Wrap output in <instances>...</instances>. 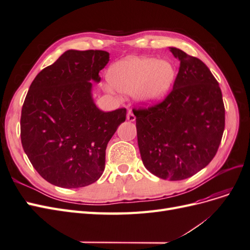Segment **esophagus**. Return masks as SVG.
<instances>
[{
    "label": "esophagus",
    "mask_w": 250,
    "mask_h": 250,
    "mask_svg": "<svg viewBox=\"0 0 250 250\" xmlns=\"http://www.w3.org/2000/svg\"><path fill=\"white\" fill-rule=\"evenodd\" d=\"M127 120L130 121V122H133V121H135V116L133 115V112L131 110L127 112Z\"/></svg>",
    "instance_id": "obj_1"
}]
</instances>
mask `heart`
<instances>
[{"label":"heart","mask_w":250,"mask_h":250,"mask_svg":"<svg viewBox=\"0 0 250 250\" xmlns=\"http://www.w3.org/2000/svg\"><path fill=\"white\" fill-rule=\"evenodd\" d=\"M175 74V66L168 60L129 57L110 66L108 81L121 93L133 94L142 102H153L167 94Z\"/></svg>","instance_id":"obj_1"}]
</instances>
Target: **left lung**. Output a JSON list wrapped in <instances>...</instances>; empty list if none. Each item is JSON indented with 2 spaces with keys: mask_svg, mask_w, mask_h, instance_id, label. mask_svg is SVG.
Returning a JSON list of instances; mask_svg holds the SVG:
<instances>
[{
  "mask_svg": "<svg viewBox=\"0 0 250 250\" xmlns=\"http://www.w3.org/2000/svg\"><path fill=\"white\" fill-rule=\"evenodd\" d=\"M179 59L173 89L161 103L133 108L146 169L162 179L193 176L216 155L225 126L219 83L200 59L170 48Z\"/></svg>",
  "mask_w": 250,
  "mask_h": 250,
  "instance_id": "1",
  "label": "left lung"
}]
</instances>
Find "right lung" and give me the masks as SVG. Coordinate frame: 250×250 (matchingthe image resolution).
<instances>
[{
  "instance_id": "right-lung-1",
  "label": "right lung",
  "mask_w": 250,
  "mask_h": 250,
  "mask_svg": "<svg viewBox=\"0 0 250 250\" xmlns=\"http://www.w3.org/2000/svg\"><path fill=\"white\" fill-rule=\"evenodd\" d=\"M109 62L101 50L65 51L29 87L21 116V140L29 161L48 183L82 188L100 178L105 150L126 108L96 106L93 83Z\"/></svg>"
}]
</instances>
